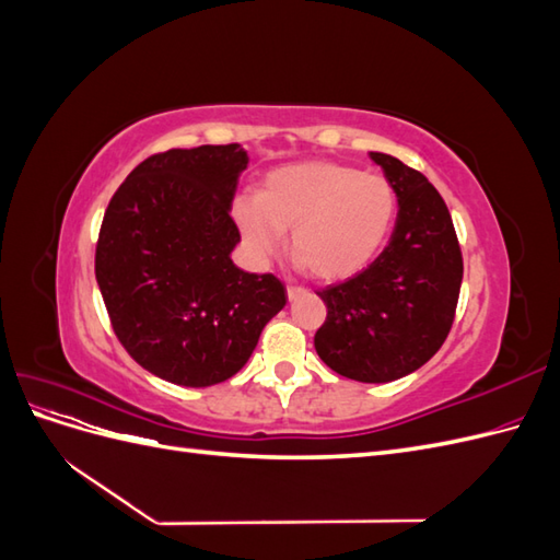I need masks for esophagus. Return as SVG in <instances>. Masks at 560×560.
<instances>
[{"label":"esophagus","mask_w":560,"mask_h":560,"mask_svg":"<svg viewBox=\"0 0 560 560\" xmlns=\"http://www.w3.org/2000/svg\"><path fill=\"white\" fill-rule=\"evenodd\" d=\"M306 294V290H303V287H299V284H287V299L290 301H294V299H299V296H303Z\"/></svg>","instance_id":"1"}]
</instances>
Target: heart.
<instances>
[{"label":"heart","instance_id":"1","mask_svg":"<svg viewBox=\"0 0 560 560\" xmlns=\"http://www.w3.org/2000/svg\"><path fill=\"white\" fill-rule=\"evenodd\" d=\"M399 200L383 175L334 161H303L270 171L257 200L238 198L233 217L249 249L268 257L292 231L290 249L317 280L358 276L383 252Z\"/></svg>","mask_w":560,"mask_h":560}]
</instances>
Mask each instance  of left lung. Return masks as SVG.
Returning a JSON list of instances; mask_svg holds the SVG:
<instances>
[{
  "label": "left lung",
  "instance_id": "left-lung-1",
  "mask_svg": "<svg viewBox=\"0 0 560 560\" xmlns=\"http://www.w3.org/2000/svg\"><path fill=\"white\" fill-rule=\"evenodd\" d=\"M395 186L393 238L358 276L319 290V360L360 383L397 381L444 346L463 284V252L444 198L399 159L371 151Z\"/></svg>",
  "mask_w": 560,
  "mask_h": 560
}]
</instances>
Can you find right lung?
Returning <instances> with one entry per match:
<instances>
[{"label": "right lung", "mask_w": 560, "mask_h": 560, "mask_svg": "<svg viewBox=\"0 0 560 560\" xmlns=\"http://www.w3.org/2000/svg\"><path fill=\"white\" fill-rule=\"evenodd\" d=\"M247 154L206 144L151 154L112 196L95 278L130 358L184 387L217 385L245 366L284 303L273 273L231 261L241 243L231 202Z\"/></svg>", "instance_id": "1"}]
</instances>
